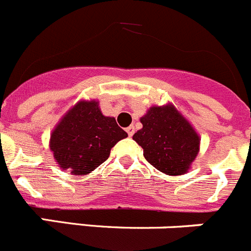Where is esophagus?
I'll return each instance as SVG.
<instances>
[{"label": "esophagus", "mask_w": 251, "mask_h": 251, "mask_svg": "<svg viewBox=\"0 0 251 251\" xmlns=\"http://www.w3.org/2000/svg\"><path fill=\"white\" fill-rule=\"evenodd\" d=\"M126 132H127V135L130 137L132 136V135L135 134V127H134V126H128V127L126 128Z\"/></svg>", "instance_id": "34e87169"}]
</instances>
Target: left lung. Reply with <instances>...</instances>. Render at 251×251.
I'll return each mask as SVG.
<instances>
[{
    "label": "left lung",
    "instance_id": "obj_1",
    "mask_svg": "<svg viewBox=\"0 0 251 251\" xmlns=\"http://www.w3.org/2000/svg\"><path fill=\"white\" fill-rule=\"evenodd\" d=\"M132 139L153 168L168 175L185 174L199 152L200 139L173 105L151 107Z\"/></svg>",
    "mask_w": 251,
    "mask_h": 251
}]
</instances>
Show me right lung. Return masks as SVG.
I'll list each match as a JSON object with an SVG mask.
<instances>
[{
	"label": "right lung",
	"instance_id": "right-lung-1",
	"mask_svg": "<svg viewBox=\"0 0 251 251\" xmlns=\"http://www.w3.org/2000/svg\"><path fill=\"white\" fill-rule=\"evenodd\" d=\"M127 134L114 117H106L96 101H80L51 135L50 148L62 169L86 175L107 160L111 149Z\"/></svg>",
	"mask_w": 251,
	"mask_h": 251
}]
</instances>
